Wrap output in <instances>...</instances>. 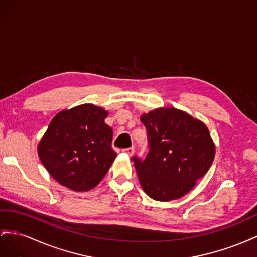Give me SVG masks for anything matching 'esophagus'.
Segmentation results:
<instances>
[{
  "mask_svg": "<svg viewBox=\"0 0 257 257\" xmlns=\"http://www.w3.org/2000/svg\"><path fill=\"white\" fill-rule=\"evenodd\" d=\"M122 152L126 153L127 155H133V153H134V148H133V147L126 148V149H123V150H122Z\"/></svg>",
  "mask_w": 257,
  "mask_h": 257,
  "instance_id": "1",
  "label": "esophagus"
}]
</instances>
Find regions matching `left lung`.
Masks as SVG:
<instances>
[{
  "mask_svg": "<svg viewBox=\"0 0 257 257\" xmlns=\"http://www.w3.org/2000/svg\"><path fill=\"white\" fill-rule=\"evenodd\" d=\"M149 152L134 157L139 183L154 200L181 198L211 167L215 145L204 122L174 107H160L141 115Z\"/></svg>",
  "mask_w": 257,
  "mask_h": 257,
  "instance_id": "1",
  "label": "left lung"
}]
</instances>
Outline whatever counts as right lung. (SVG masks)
<instances>
[{"instance_id":"right-lung-1","label":"right lung","mask_w":257,"mask_h":257,"mask_svg":"<svg viewBox=\"0 0 257 257\" xmlns=\"http://www.w3.org/2000/svg\"><path fill=\"white\" fill-rule=\"evenodd\" d=\"M107 115L102 107L82 104L53 116L37 145V154L61 185L87 192L103 180L116 158Z\"/></svg>"}]
</instances>
